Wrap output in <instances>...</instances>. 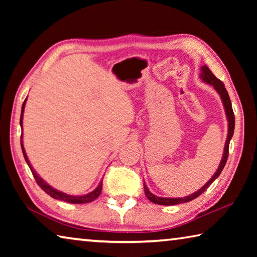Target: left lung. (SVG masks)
Listing matches in <instances>:
<instances>
[{
    "label": "left lung",
    "mask_w": 257,
    "mask_h": 257,
    "mask_svg": "<svg viewBox=\"0 0 257 257\" xmlns=\"http://www.w3.org/2000/svg\"><path fill=\"white\" fill-rule=\"evenodd\" d=\"M201 78L203 79V81H205V82H207V84H210V85H212L213 87H214V89L216 90L217 93L220 94L221 98H222V102H223V105H224L225 114H227L228 122H229V129H228L227 141H225L223 158H222V160H221V163L219 165V168H217L216 172L214 173V176H213L211 179L208 180L206 184L202 187L201 189L197 190V191H195L194 194H191V195H189V196H187V197H184V198H163V197H158V196H155V195L152 194L151 191L147 189V187L144 185V190H145L146 197L149 198L151 202H153L155 204H159V205H176V204H181V203H187V202L193 201V199L198 197L199 195H202L204 191H205L208 188V187H210V185L212 184V182L214 181L216 178L220 176L221 171L223 170L224 165H225V163H227L228 155H229L230 139H231L232 135H233V130H234V114H233V111H232L231 101H230L229 94L227 92V89H225L223 82L221 81L220 79H217V78L214 75H213L212 71L206 66L202 67Z\"/></svg>",
    "instance_id": "1"
}]
</instances>
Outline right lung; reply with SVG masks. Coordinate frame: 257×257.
I'll return each instance as SVG.
<instances>
[{"instance_id": "add662e5", "label": "right lung", "mask_w": 257, "mask_h": 257, "mask_svg": "<svg viewBox=\"0 0 257 257\" xmlns=\"http://www.w3.org/2000/svg\"><path fill=\"white\" fill-rule=\"evenodd\" d=\"M25 103H26V99L23 104V108H21V115H20V125H23V114H24V108H25ZM21 138H23V135H21ZM21 150H23V153H24V158L26 160V162H27L28 167L30 169V171H32L33 176L35 178V180L38 184V186L41 187V188L45 191L47 195H50L51 197H53L55 199H59V201H63V202H68V203H72V204H85V203H89V202H93L94 199H96L99 194H101L102 191V181L99 182V185L97 186L96 189H94L92 193L84 195V196H71V195H68V194H64L62 191H59L54 188H52L50 185H47L46 182L42 179V178L37 175L36 172L34 171V169L32 165L29 163V160L27 158V155H26V152L24 149V145H23V141H21Z\"/></svg>"}]
</instances>
